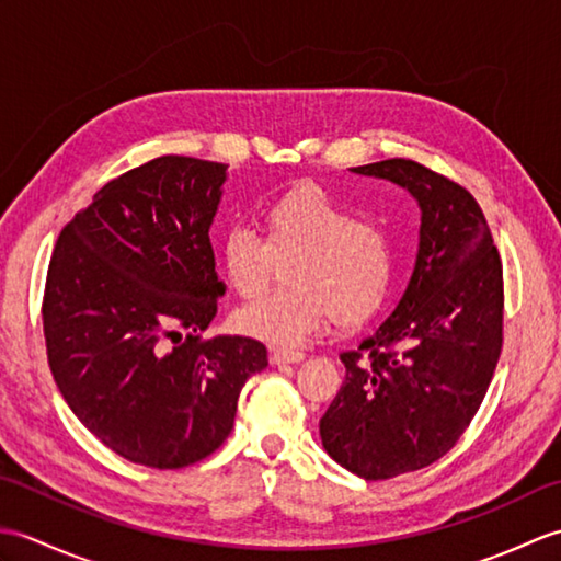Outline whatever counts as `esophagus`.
<instances>
[{"label": "esophagus", "instance_id": "esophagus-1", "mask_svg": "<svg viewBox=\"0 0 561 561\" xmlns=\"http://www.w3.org/2000/svg\"><path fill=\"white\" fill-rule=\"evenodd\" d=\"M304 352H299V350H272L270 352V362L272 364H277V366H282V364H299V362H304Z\"/></svg>", "mask_w": 561, "mask_h": 561}]
</instances>
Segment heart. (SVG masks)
Instances as JSON below:
<instances>
[{
  "instance_id": "b5f03b06",
  "label": "heart",
  "mask_w": 561,
  "mask_h": 561,
  "mask_svg": "<svg viewBox=\"0 0 561 561\" xmlns=\"http://www.w3.org/2000/svg\"><path fill=\"white\" fill-rule=\"evenodd\" d=\"M262 233L231 226L219 257L226 282L241 299L270 287L284 263L287 284L236 313V328L279 347L304 342L332 313L352 325L374 316L396 277V248L386 229L356 214L318 185H296L260 207Z\"/></svg>"
}]
</instances>
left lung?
Masks as SVG:
<instances>
[{
	"mask_svg": "<svg viewBox=\"0 0 561 561\" xmlns=\"http://www.w3.org/2000/svg\"><path fill=\"white\" fill-rule=\"evenodd\" d=\"M352 171L408 187L422 207L408 291L340 354L347 374L320 420L330 458L390 480L444 458L478 414L504 344V267L480 205L456 181L412 159Z\"/></svg>",
	"mask_w": 561,
	"mask_h": 561,
	"instance_id": "obj_1",
	"label": "left lung"
}]
</instances>
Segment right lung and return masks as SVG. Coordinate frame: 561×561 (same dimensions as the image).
Wrapping results in <instances>:
<instances>
[{"mask_svg": "<svg viewBox=\"0 0 561 561\" xmlns=\"http://www.w3.org/2000/svg\"><path fill=\"white\" fill-rule=\"evenodd\" d=\"M226 163L159 157L105 183L59 233L43 294L55 383L129 462L181 470L231 434L265 344L202 337L224 284L209 226Z\"/></svg>", "mask_w": 561, "mask_h": 561, "instance_id": "add662e5", "label": "right lung"}]
</instances>
